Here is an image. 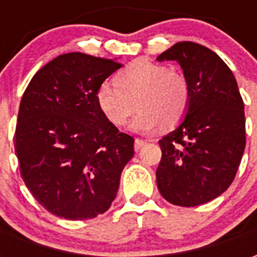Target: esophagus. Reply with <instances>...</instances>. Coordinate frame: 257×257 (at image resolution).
<instances>
[{
  "label": "esophagus",
  "instance_id": "1",
  "mask_svg": "<svg viewBox=\"0 0 257 257\" xmlns=\"http://www.w3.org/2000/svg\"><path fill=\"white\" fill-rule=\"evenodd\" d=\"M146 145V140L143 139H135V150L139 151L143 146Z\"/></svg>",
  "mask_w": 257,
  "mask_h": 257
}]
</instances>
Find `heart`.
Segmentation results:
<instances>
[{
	"label": "heart",
	"instance_id": "b5f03b06",
	"mask_svg": "<svg viewBox=\"0 0 257 257\" xmlns=\"http://www.w3.org/2000/svg\"><path fill=\"white\" fill-rule=\"evenodd\" d=\"M114 82H103L95 93L103 115L121 126L139 107L129 128L149 134L165 123H179L189 110L191 89L182 71L147 59H138L117 73Z\"/></svg>",
	"mask_w": 257,
	"mask_h": 257
}]
</instances>
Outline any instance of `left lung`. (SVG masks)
<instances>
[{"label": "left lung", "mask_w": 257, "mask_h": 257, "mask_svg": "<svg viewBox=\"0 0 257 257\" xmlns=\"http://www.w3.org/2000/svg\"><path fill=\"white\" fill-rule=\"evenodd\" d=\"M157 60H176L191 89L183 122L158 142L157 186L171 204L202 205L237 175L246 142L242 97L231 70L204 45L178 42Z\"/></svg>", "instance_id": "obj_1"}]
</instances>
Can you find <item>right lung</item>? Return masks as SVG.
Here are the masks:
<instances>
[{
  "label": "right lung",
  "mask_w": 257,
  "mask_h": 257,
  "mask_svg": "<svg viewBox=\"0 0 257 257\" xmlns=\"http://www.w3.org/2000/svg\"><path fill=\"white\" fill-rule=\"evenodd\" d=\"M121 67L111 59L64 53L40 68L23 93L15 132L20 175L59 217L104 213L134 157V138L119 132L95 99L97 86Z\"/></svg>",
  "instance_id": "obj_1"
}]
</instances>
